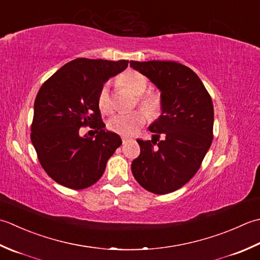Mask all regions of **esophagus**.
Returning <instances> with one entry per match:
<instances>
[{
  "instance_id": "obj_1",
  "label": "esophagus",
  "mask_w": 260,
  "mask_h": 260,
  "mask_svg": "<svg viewBox=\"0 0 260 260\" xmlns=\"http://www.w3.org/2000/svg\"><path fill=\"white\" fill-rule=\"evenodd\" d=\"M129 140H131L130 138H128V137H122V142H123V144H126V142H128Z\"/></svg>"
}]
</instances>
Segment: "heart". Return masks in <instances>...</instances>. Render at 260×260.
I'll return each instance as SVG.
<instances>
[{
    "label": "heart",
    "mask_w": 260,
    "mask_h": 260,
    "mask_svg": "<svg viewBox=\"0 0 260 260\" xmlns=\"http://www.w3.org/2000/svg\"><path fill=\"white\" fill-rule=\"evenodd\" d=\"M120 81L137 96H141L148 87L147 78L142 74L135 71H129L123 74ZM98 105L103 113H110L111 110H112L109 84H104L101 88L98 98ZM140 105L148 115L156 116L160 112V98L156 94H148L146 96H141ZM145 122L146 114L142 111H135V112L131 113L115 114L110 119L108 125L110 130L116 132V134L122 136H132L139 130L141 125L145 124Z\"/></svg>",
    "instance_id": "obj_1"
}]
</instances>
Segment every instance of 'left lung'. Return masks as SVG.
Returning a JSON list of instances; mask_svg holds the SVG:
<instances>
[{
	"instance_id": "left-lung-1",
	"label": "left lung",
	"mask_w": 260,
	"mask_h": 260,
	"mask_svg": "<svg viewBox=\"0 0 260 260\" xmlns=\"http://www.w3.org/2000/svg\"><path fill=\"white\" fill-rule=\"evenodd\" d=\"M130 66L159 89L161 102V114L148 128L152 139L137 140L140 155L132 161L131 171L145 189L171 193L197 174L209 150L213 103L199 76L182 63L131 60Z\"/></svg>"
}]
</instances>
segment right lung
Wrapping results in <instances>:
<instances>
[{
  "mask_svg": "<svg viewBox=\"0 0 260 260\" xmlns=\"http://www.w3.org/2000/svg\"><path fill=\"white\" fill-rule=\"evenodd\" d=\"M129 60L77 58L47 79L35 101L31 141L42 168L58 184L83 189L102 176L109 158L122 144L105 129L98 98L109 78ZM96 128L94 137L81 136V126Z\"/></svg>",
  "mask_w": 260,
  "mask_h": 260,
  "instance_id": "1",
  "label": "right lung"
}]
</instances>
